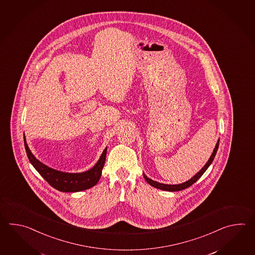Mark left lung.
<instances>
[{
    "label": "left lung",
    "mask_w": 255,
    "mask_h": 255,
    "mask_svg": "<svg viewBox=\"0 0 255 255\" xmlns=\"http://www.w3.org/2000/svg\"><path fill=\"white\" fill-rule=\"evenodd\" d=\"M219 143H220V139H218L216 146L214 147V149H213V151H212L211 157L209 158V160L207 161L206 164L204 165V167L201 168V170H200L198 173L195 174L191 179L187 180V181H185L183 183L175 185L164 184V183H159V182H157V181H155V180H153V179L147 178L146 176V174L143 173V176H144V178H145L146 182H147L148 184L151 185L152 187L157 188V189H159V190H166V191H179V190H185V189L190 187L193 183H195L196 181L200 179L201 176L203 175V173L206 171L207 168L210 167V165L212 164L213 159H214V157L216 156L217 150H218V147H219Z\"/></svg>",
    "instance_id": "obj_1"
}]
</instances>
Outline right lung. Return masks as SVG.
Listing matches in <instances>:
<instances>
[{"label":"right lung","mask_w":255,"mask_h":255,"mask_svg":"<svg viewBox=\"0 0 255 255\" xmlns=\"http://www.w3.org/2000/svg\"><path fill=\"white\" fill-rule=\"evenodd\" d=\"M23 141L28 158L33 165V168H35L43 179L55 190L62 192H78L92 188L99 181L102 174L104 164L106 161L108 146L104 149L98 162L96 163V165L93 168L80 173H69L56 170L44 165L33 156L26 143L24 134Z\"/></svg>","instance_id":"obj_1"}]
</instances>
